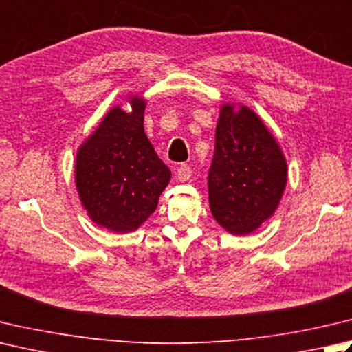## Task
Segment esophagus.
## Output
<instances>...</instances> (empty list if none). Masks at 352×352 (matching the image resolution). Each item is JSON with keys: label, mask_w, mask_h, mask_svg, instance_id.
I'll list each match as a JSON object with an SVG mask.
<instances>
[{"label": "esophagus", "mask_w": 352, "mask_h": 352, "mask_svg": "<svg viewBox=\"0 0 352 352\" xmlns=\"http://www.w3.org/2000/svg\"><path fill=\"white\" fill-rule=\"evenodd\" d=\"M190 177H192V169L190 166H188V164H182V166L177 169V178L180 182H188Z\"/></svg>", "instance_id": "esophagus-1"}]
</instances>
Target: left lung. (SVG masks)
<instances>
[{"mask_svg": "<svg viewBox=\"0 0 352 352\" xmlns=\"http://www.w3.org/2000/svg\"><path fill=\"white\" fill-rule=\"evenodd\" d=\"M288 168L273 134L249 107L224 103L208 177L209 206L232 235H249L276 212Z\"/></svg>", "mask_w": 352, "mask_h": 352, "instance_id": "1", "label": "left lung"}]
</instances>
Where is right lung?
Segmentation results:
<instances>
[{
    "mask_svg": "<svg viewBox=\"0 0 352 352\" xmlns=\"http://www.w3.org/2000/svg\"><path fill=\"white\" fill-rule=\"evenodd\" d=\"M131 111H108L76 155L74 180L80 203L93 221L116 233L134 232L157 209L170 180L144 134L146 102L129 96Z\"/></svg>",
    "mask_w": 352,
    "mask_h": 352,
    "instance_id": "right-lung-1",
    "label": "right lung"
}]
</instances>
